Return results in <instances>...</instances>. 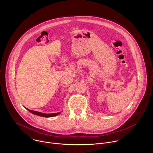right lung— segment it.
<instances>
[{
	"label": "right lung",
	"mask_w": 153,
	"mask_h": 153,
	"mask_svg": "<svg viewBox=\"0 0 153 153\" xmlns=\"http://www.w3.org/2000/svg\"><path fill=\"white\" fill-rule=\"evenodd\" d=\"M27 110L31 113L37 115V116H42V117H54L55 116L59 115L60 113H53V114H44V113H42L40 112H37L36 111H32V110H30L28 109Z\"/></svg>",
	"instance_id": "obj_1"
}]
</instances>
